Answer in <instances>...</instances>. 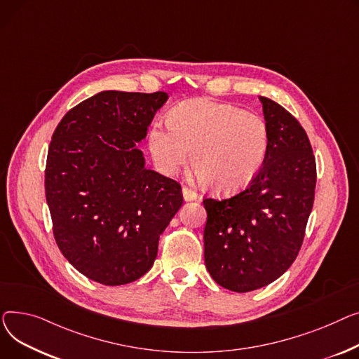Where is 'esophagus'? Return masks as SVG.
Returning a JSON list of instances; mask_svg holds the SVG:
<instances>
[{
  "label": "esophagus",
  "instance_id": "34e87169",
  "mask_svg": "<svg viewBox=\"0 0 359 359\" xmlns=\"http://www.w3.org/2000/svg\"><path fill=\"white\" fill-rule=\"evenodd\" d=\"M182 197L185 201H194L198 198V194L196 191H193V189L182 187Z\"/></svg>",
  "mask_w": 359,
  "mask_h": 359
}]
</instances>
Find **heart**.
I'll return each mask as SVG.
<instances>
[{
  "mask_svg": "<svg viewBox=\"0 0 359 359\" xmlns=\"http://www.w3.org/2000/svg\"><path fill=\"white\" fill-rule=\"evenodd\" d=\"M168 128L156 124L147 135L155 166L174 175L191 152V166L215 194L246 188L261 171L269 147L265 120L233 104L191 100L168 114Z\"/></svg>",
  "mask_w": 359,
  "mask_h": 359,
  "instance_id": "heart-1",
  "label": "heart"
}]
</instances>
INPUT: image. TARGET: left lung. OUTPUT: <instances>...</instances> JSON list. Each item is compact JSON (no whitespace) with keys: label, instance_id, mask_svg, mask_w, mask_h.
<instances>
[{"label":"left lung","instance_id":"8db88e82","mask_svg":"<svg viewBox=\"0 0 359 359\" xmlns=\"http://www.w3.org/2000/svg\"><path fill=\"white\" fill-rule=\"evenodd\" d=\"M259 101L269 132L261 171L242 193L203 201L205 268L236 292L262 288L291 266L314 200L316 161L304 129L278 102Z\"/></svg>","mask_w":359,"mask_h":359}]
</instances>
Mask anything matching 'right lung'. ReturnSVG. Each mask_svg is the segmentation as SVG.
<instances>
[{
  "label": "right lung",
  "mask_w": 359,
  "mask_h": 359,
  "mask_svg": "<svg viewBox=\"0 0 359 359\" xmlns=\"http://www.w3.org/2000/svg\"><path fill=\"white\" fill-rule=\"evenodd\" d=\"M168 94L101 91L69 110L52 136L45 189L60 252L102 285L139 280L182 205L181 185L137 149Z\"/></svg>",
  "instance_id": "obj_1"
}]
</instances>
